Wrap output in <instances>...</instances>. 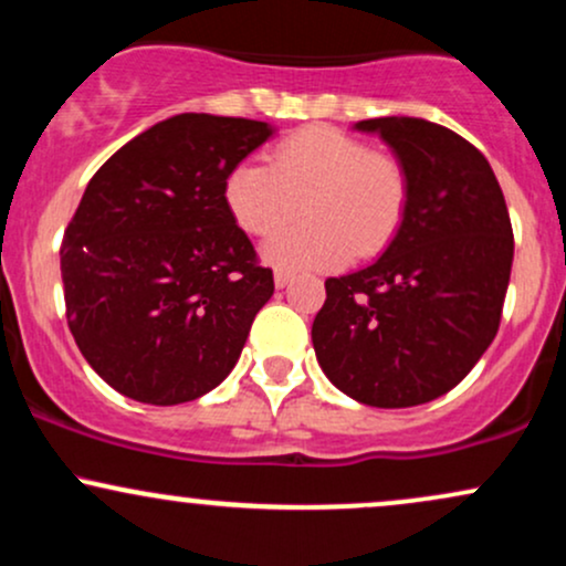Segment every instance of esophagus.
<instances>
[{
  "label": "esophagus",
  "mask_w": 566,
  "mask_h": 566,
  "mask_svg": "<svg viewBox=\"0 0 566 566\" xmlns=\"http://www.w3.org/2000/svg\"><path fill=\"white\" fill-rule=\"evenodd\" d=\"M292 279H295V274H292V271H287V269H276V271H274V284H276L279 290L290 287Z\"/></svg>",
  "instance_id": "34e87169"
}]
</instances>
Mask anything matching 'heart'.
Listing matches in <instances>:
<instances>
[{
	"label": "heart",
	"mask_w": 566,
	"mask_h": 566,
	"mask_svg": "<svg viewBox=\"0 0 566 566\" xmlns=\"http://www.w3.org/2000/svg\"><path fill=\"white\" fill-rule=\"evenodd\" d=\"M223 199L231 218L255 237L281 228L303 203L310 220L281 228L263 244V258L279 269L324 271L386 250L405 220L409 178L391 154L340 129L308 127L276 143L271 167H233Z\"/></svg>",
	"instance_id": "heart-1"
}]
</instances>
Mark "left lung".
<instances>
[{"label":"left lung","mask_w":566,"mask_h":566,"mask_svg":"<svg viewBox=\"0 0 566 566\" xmlns=\"http://www.w3.org/2000/svg\"><path fill=\"white\" fill-rule=\"evenodd\" d=\"M394 148L409 178L399 231L367 269L324 282L311 327L335 388L369 407L426 405L458 386L495 340L513 231L490 161L415 116L356 122Z\"/></svg>","instance_id":"obj_1"}]
</instances>
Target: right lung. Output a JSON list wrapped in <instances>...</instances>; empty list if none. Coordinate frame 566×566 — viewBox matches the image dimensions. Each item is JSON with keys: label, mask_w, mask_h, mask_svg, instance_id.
I'll return each instance as SVG.
<instances>
[{"label": "right lung", "mask_w": 566, "mask_h": 566, "mask_svg": "<svg viewBox=\"0 0 566 566\" xmlns=\"http://www.w3.org/2000/svg\"><path fill=\"white\" fill-rule=\"evenodd\" d=\"M271 135L265 122L178 114L125 143L84 188L61 247L66 319L119 394L184 405L237 365L274 274L223 184Z\"/></svg>", "instance_id": "obj_1"}]
</instances>
